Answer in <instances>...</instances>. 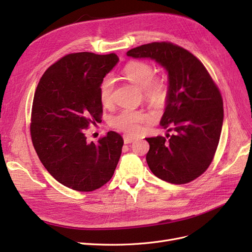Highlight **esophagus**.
I'll list each match as a JSON object with an SVG mask.
<instances>
[{
    "instance_id": "obj_1",
    "label": "esophagus",
    "mask_w": 252,
    "mask_h": 252,
    "mask_svg": "<svg viewBox=\"0 0 252 252\" xmlns=\"http://www.w3.org/2000/svg\"><path fill=\"white\" fill-rule=\"evenodd\" d=\"M134 140H136V137H134V136H132V135H124L125 144L132 143Z\"/></svg>"
}]
</instances>
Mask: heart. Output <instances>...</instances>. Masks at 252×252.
Returning <instances> with one entry per match:
<instances>
[{
  "label": "heart",
  "instance_id": "heart-1",
  "mask_svg": "<svg viewBox=\"0 0 252 252\" xmlns=\"http://www.w3.org/2000/svg\"><path fill=\"white\" fill-rule=\"evenodd\" d=\"M124 76L135 85L143 90L144 97L155 106H163L168 99L169 83L165 77H155V68L152 64L144 61H131L125 65ZM114 79L106 76L98 87L99 99L102 106L109 107L113 101ZM154 116L145 111L124 109L112 117L111 125L126 133H137L141 125L151 123Z\"/></svg>",
  "mask_w": 252,
  "mask_h": 252
}]
</instances>
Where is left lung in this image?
<instances>
[{
    "mask_svg": "<svg viewBox=\"0 0 252 252\" xmlns=\"http://www.w3.org/2000/svg\"><path fill=\"white\" fill-rule=\"evenodd\" d=\"M126 55L152 58L168 71L169 95L161 126L174 133L146 138L148 167L171 184L194 181L209 168L217 151L223 124L219 88L198 58L172 42L142 44Z\"/></svg>",
    "mask_w": 252,
    "mask_h": 252,
    "instance_id": "8db88e82",
    "label": "left lung"
}]
</instances>
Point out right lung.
Returning a JSON list of instances; mask_svg holds the SVG:
<instances>
[{
    "instance_id": "add662e5",
    "label": "right lung",
    "mask_w": 252,
    "mask_h": 252,
    "mask_svg": "<svg viewBox=\"0 0 252 252\" xmlns=\"http://www.w3.org/2000/svg\"><path fill=\"white\" fill-rule=\"evenodd\" d=\"M117 55L71 53L45 70L37 85L30 133L39 160L53 178L79 192L94 191L114 174L124 139L110 131L96 143L86 132L101 121L98 87Z\"/></svg>"
}]
</instances>
